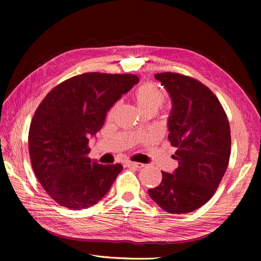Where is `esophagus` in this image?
<instances>
[{
    "label": "esophagus",
    "mask_w": 261,
    "mask_h": 261,
    "mask_svg": "<svg viewBox=\"0 0 261 261\" xmlns=\"http://www.w3.org/2000/svg\"><path fill=\"white\" fill-rule=\"evenodd\" d=\"M126 164H127V167H133V168H136V169H141L143 167H145V165H144L143 163L133 162V161H128Z\"/></svg>",
    "instance_id": "esophagus-1"
}]
</instances>
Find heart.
<instances>
[{"instance_id": "1", "label": "heart", "mask_w": 261, "mask_h": 261, "mask_svg": "<svg viewBox=\"0 0 261 261\" xmlns=\"http://www.w3.org/2000/svg\"><path fill=\"white\" fill-rule=\"evenodd\" d=\"M136 100L141 111L146 110L155 109L158 110L163 106L165 102V94L164 92L158 88L156 86L151 84H145L139 86L136 90ZM118 103H115L109 112V116H112L117 108Z\"/></svg>"}]
</instances>
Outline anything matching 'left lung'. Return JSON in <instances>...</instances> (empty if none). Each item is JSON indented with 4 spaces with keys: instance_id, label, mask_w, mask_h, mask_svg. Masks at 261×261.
<instances>
[{
    "instance_id": "8db88e82",
    "label": "left lung",
    "mask_w": 261,
    "mask_h": 261,
    "mask_svg": "<svg viewBox=\"0 0 261 261\" xmlns=\"http://www.w3.org/2000/svg\"><path fill=\"white\" fill-rule=\"evenodd\" d=\"M170 94L169 140L177 150L173 173L162 172L159 186L149 196L164 211L175 215L203 206L227 169L231 154L230 124L220 101L208 87L176 73L154 75Z\"/></svg>"
}]
</instances>
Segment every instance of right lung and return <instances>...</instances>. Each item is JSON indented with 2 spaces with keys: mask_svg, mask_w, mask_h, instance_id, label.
<instances>
[{
  "mask_svg": "<svg viewBox=\"0 0 261 261\" xmlns=\"http://www.w3.org/2000/svg\"><path fill=\"white\" fill-rule=\"evenodd\" d=\"M138 81L133 74L77 75L54 87L38 107L28 136L31 167L61 206H93L123 170L120 163L92 161L88 143L102 128L109 110Z\"/></svg>",
  "mask_w": 261,
  "mask_h": 261,
  "instance_id": "obj_1",
  "label": "right lung"
}]
</instances>
